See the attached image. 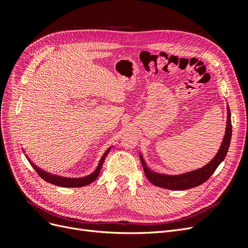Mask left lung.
<instances>
[{"label":"left lung","instance_id":"obj_1","mask_svg":"<svg viewBox=\"0 0 248 248\" xmlns=\"http://www.w3.org/2000/svg\"><path fill=\"white\" fill-rule=\"evenodd\" d=\"M232 138V122H231V111L229 106L227 107V127H226V133L222 139L221 145L218 149V152L216 153L214 158L209 161L206 166L201 169L194 170L188 172H184V174L179 175H166L160 174V172H156L148 168L145 159L142 158L141 153H140V162L142 164V169H144L145 175L148 180L152 184L162 188H167L170 190H186L192 188V187H197L211 177V175L215 171L217 167L224 160L228 153V150L230 147Z\"/></svg>","mask_w":248,"mask_h":248}]
</instances>
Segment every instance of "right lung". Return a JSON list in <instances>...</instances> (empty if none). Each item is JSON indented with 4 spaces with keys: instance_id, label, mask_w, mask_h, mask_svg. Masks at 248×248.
Here are the masks:
<instances>
[{
    "instance_id": "obj_1",
    "label": "right lung",
    "mask_w": 248,
    "mask_h": 248,
    "mask_svg": "<svg viewBox=\"0 0 248 248\" xmlns=\"http://www.w3.org/2000/svg\"><path fill=\"white\" fill-rule=\"evenodd\" d=\"M110 149H111V147H109L107 151L103 153V155L101 156V158L98 162V166L96 167L94 171H92L91 174L88 176L79 177V178H68V177H63V176L51 174V172H48L46 170L40 169L38 166H36V164L29 158L28 155H26V157L29 160V162L31 163V166L34 168V170L38 172V175L43 180H46V182L57 185V186H61V187H81V186H86L90 183H92L93 181H95V179H97V177H98L99 172H100L102 163H103L104 159H106V157L108 154V152L110 151ZM22 151H25V150H22Z\"/></svg>"
}]
</instances>
